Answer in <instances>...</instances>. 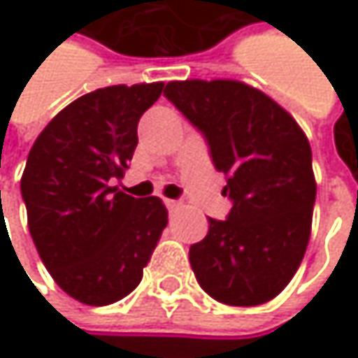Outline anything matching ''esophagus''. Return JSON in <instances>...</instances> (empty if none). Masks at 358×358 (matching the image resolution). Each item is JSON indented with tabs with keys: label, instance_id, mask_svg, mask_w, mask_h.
<instances>
[{
	"label": "esophagus",
	"instance_id": "obj_1",
	"mask_svg": "<svg viewBox=\"0 0 358 358\" xmlns=\"http://www.w3.org/2000/svg\"><path fill=\"white\" fill-rule=\"evenodd\" d=\"M166 207L174 211V209H178V207H180V201H172V199H166Z\"/></svg>",
	"mask_w": 358,
	"mask_h": 358
}]
</instances>
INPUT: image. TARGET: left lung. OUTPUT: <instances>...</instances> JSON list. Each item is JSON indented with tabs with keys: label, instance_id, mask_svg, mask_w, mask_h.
I'll return each instance as SVG.
<instances>
[{
	"label": "left lung",
	"instance_id": "1",
	"mask_svg": "<svg viewBox=\"0 0 358 358\" xmlns=\"http://www.w3.org/2000/svg\"><path fill=\"white\" fill-rule=\"evenodd\" d=\"M166 97L207 136L213 164L228 176L234 205L209 217L188 259L201 288L224 305L275 299L296 273L311 236L315 174L299 122L243 80H172Z\"/></svg>",
	"mask_w": 358,
	"mask_h": 358
}]
</instances>
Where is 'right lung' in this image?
Listing matches in <instances>:
<instances>
[{"instance_id": "obj_1", "label": "right lung", "mask_w": 358, "mask_h": 358, "mask_svg": "<svg viewBox=\"0 0 358 358\" xmlns=\"http://www.w3.org/2000/svg\"><path fill=\"white\" fill-rule=\"evenodd\" d=\"M164 83L113 85L62 109L36 136L20 178L29 230L55 284L74 301L103 307L143 280L168 209L159 196L134 199L124 178L136 126Z\"/></svg>"}]
</instances>
